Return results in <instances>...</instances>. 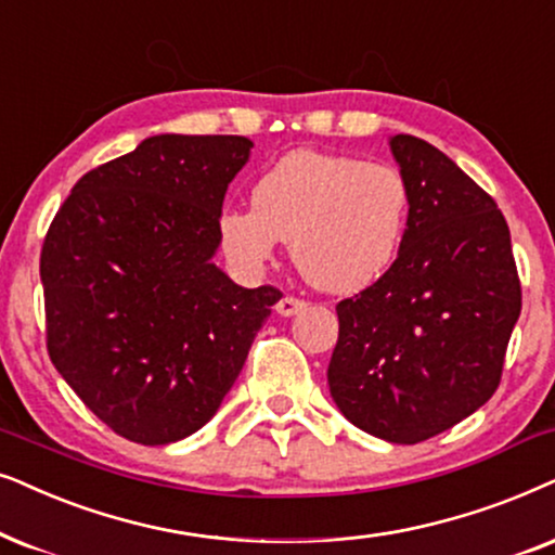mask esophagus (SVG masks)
I'll list each match as a JSON object with an SVG mask.
<instances>
[{"label": "esophagus", "instance_id": "obj_1", "mask_svg": "<svg viewBox=\"0 0 555 555\" xmlns=\"http://www.w3.org/2000/svg\"><path fill=\"white\" fill-rule=\"evenodd\" d=\"M307 307V301L305 299H297V297H289V294H286V297H282L276 301V312L282 314V317H292V314H297V312H301V309Z\"/></svg>", "mask_w": 555, "mask_h": 555}]
</instances>
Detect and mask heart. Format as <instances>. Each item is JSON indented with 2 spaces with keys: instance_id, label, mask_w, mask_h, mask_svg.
Wrapping results in <instances>:
<instances>
[{
  "instance_id": "heart-1",
  "label": "heart",
  "mask_w": 555,
  "mask_h": 555,
  "mask_svg": "<svg viewBox=\"0 0 555 555\" xmlns=\"http://www.w3.org/2000/svg\"><path fill=\"white\" fill-rule=\"evenodd\" d=\"M409 184L386 162L299 150L250 188V210L218 218L220 248L233 269L261 273L279 241L317 289L350 294L386 273L409 225Z\"/></svg>"
}]
</instances>
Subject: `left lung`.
I'll list each match as a JSON object with an SVG mask.
<instances>
[{
	"label": "left lung",
	"mask_w": 555,
	"mask_h": 555,
	"mask_svg": "<svg viewBox=\"0 0 555 555\" xmlns=\"http://www.w3.org/2000/svg\"><path fill=\"white\" fill-rule=\"evenodd\" d=\"M390 152L409 225L393 266L337 305L327 383L354 426L418 444L490 401L522 297L498 203L424 139L396 134Z\"/></svg>",
	"instance_id": "1"
}]
</instances>
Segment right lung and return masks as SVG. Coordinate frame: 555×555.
<instances>
[{"label": "right lung", "instance_id": "obj_1", "mask_svg": "<svg viewBox=\"0 0 555 555\" xmlns=\"http://www.w3.org/2000/svg\"><path fill=\"white\" fill-rule=\"evenodd\" d=\"M246 137L159 134L91 169L40 254L48 354L118 437L172 444L216 416L271 307L212 263Z\"/></svg>", "mask_w": 555, "mask_h": 555}]
</instances>
